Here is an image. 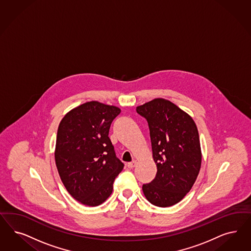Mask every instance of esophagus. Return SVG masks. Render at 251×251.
Instances as JSON below:
<instances>
[{
  "mask_svg": "<svg viewBox=\"0 0 251 251\" xmlns=\"http://www.w3.org/2000/svg\"><path fill=\"white\" fill-rule=\"evenodd\" d=\"M136 165H137V162H136V161H133V162H128V163H127V167L130 168V169L134 168Z\"/></svg>",
  "mask_w": 251,
  "mask_h": 251,
  "instance_id": "esophagus-1",
  "label": "esophagus"
}]
</instances>
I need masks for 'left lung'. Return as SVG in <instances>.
Segmentation results:
<instances>
[{
    "mask_svg": "<svg viewBox=\"0 0 251 251\" xmlns=\"http://www.w3.org/2000/svg\"><path fill=\"white\" fill-rule=\"evenodd\" d=\"M150 128L152 156L157 165L153 180L142 186L155 206L170 207L184 199L201 170V151L194 120L164 99L137 107Z\"/></svg>",
    "mask_w": 251,
    "mask_h": 251,
    "instance_id": "obj_1",
    "label": "left lung"
}]
</instances>
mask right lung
<instances>
[{
	"label": "right lung",
	"mask_w": 251,
	"mask_h": 251,
	"mask_svg": "<svg viewBox=\"0 0 251 251\" xmlns=\"http://www.w3.org/2000/svg\"><path fill=\"white\" fill-rule=\"evenodd\" d=\"M120 113L118 107L89 101L66 113L59 125L57 170L69 194L84 205L104 202L124 168L109 138L111 124Z\"/></svg>",
	"instance_id": "obj_1"
}]
</instances>
